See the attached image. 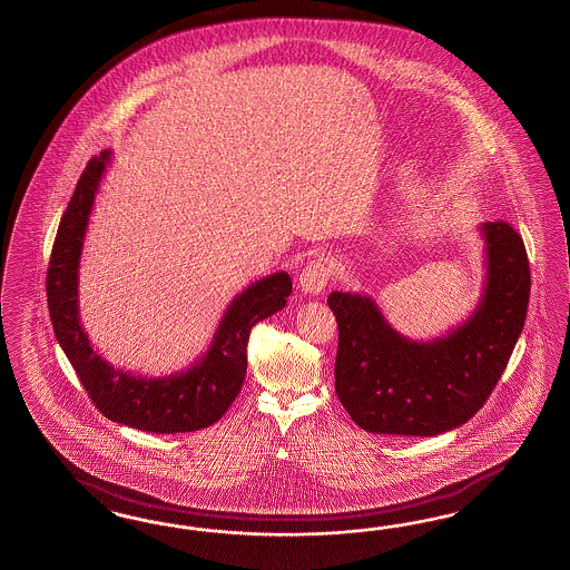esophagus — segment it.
I'll return each mask as SVG.
<instances>
[{
  "label": "esophagus",
  "mask_w": 570,
  "mask_h": 570,
  "mask_svg": "<svg viewBox=\"0 0 570 570\" xmlns=\"http://www.w3.org/2000/svg\"><path fill=\"white\" fill-rule=\"evenodd\" d=\"M334 274V267L327 262V259H313L305 265V269L301 272V278H298V286L305 294L311 296H317L321 292L325 291L327 282Z\"/></svg>",
  "instance_id": "34e87169"
}]
</instances>
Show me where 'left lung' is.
I'll return each instance as SVG.
<instances>
[{
	"instance_id": "8db88e82",
	"label": "left lung",
	"mask_w": 570,
	"mask_h": 570,
	"mask_svg": "<svg viewBox=\"0 0 570 570\" xmlns=\"http://www.w3.org/2000/svg\"><path fill=\"white\" fill-rule=\"evenodd\" d=\"M487 279L472 315L431 342L395 332L368 294L332 292L340 342L335 393L375 434L434 436L465 424L487 403L528 315V250L511 224L484 223Z\"/></svg>"
}]
</instances>
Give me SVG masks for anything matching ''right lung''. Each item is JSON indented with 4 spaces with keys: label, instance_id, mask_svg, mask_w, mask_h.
Wrapping results in <instances>:
<instances>
[{
    "label": "right lung",
    "instance_id": "add662e5",
    "mask_svg": "<svg viewBox=\"0 0 570 570\" xmlns=\"http://www.w3.org/2000/svg\"><path fill=\"white\" fill-rule=\"evenodd\" d=\"M111 150L90 158L57 228L47 269V303L57 342L63 347L88 397L105 416L138 431L173 434L206 429L235 402L247 375V342L255 323L286 306V272L257 279L226 308L208 352L189 368L165 376L131 375L112 366L90 344L78 306V267L83 236Z\"/></svg>",
    "mask_w": 570,
    "mask_h": 570
}]
</instances>
